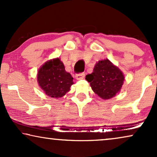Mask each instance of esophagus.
<instances>
[{"mask_svg":"<svg viewBox=\"0 0 157 157\" xmlns=\"http://www.w3.org/2000/svg\"><path fill=\"white\" fill-rule=\"evenodd\" d=\"M76 78L77 80H81V79H83L85 77V74L84 73H80V74H76Z\"/></svg>","mask_w":157,"mask_h":157,"instance_id":"34e87169","label":"esophagus"}]
</instances>
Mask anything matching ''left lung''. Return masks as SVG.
<instances>
[{"label":"left lung","instance_id":"obj_1","mask_svg":"<svg viewBox=\"0 0 157 157\" xmlns=\"http://www.w3.org/2000/svg\"><path fill=\"white\" fill-rule=\"evenodd\" d=\"M86 79L98 96L103 99H109L120 91L124 76L119 68L106 59L96 63L93 73L86 75Z\"/></svg>","mask_w":157,"mask_h":157}]
</instances>
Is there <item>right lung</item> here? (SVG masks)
<instances>
[{"label":"right lung","instance_id":"add662e5","mask_svg":"<svg viewBox=\"0 0 157 157\" xmlns=\"http://www.w3.org/2000/svg\"><path fill=\"white\" fill-rule=\"evenodd\" d=\"M38 82L46 95L60 98L70 90L74 78L65 70L59 59L46 62L38 72Z\"/></svg>","mask_w":157,"mask_h":157}]
</instances>
